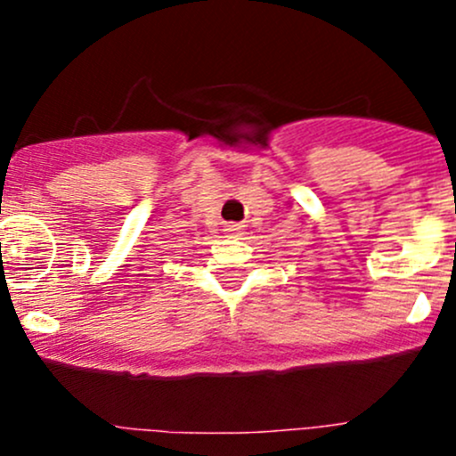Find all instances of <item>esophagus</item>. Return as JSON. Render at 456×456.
I'll return each instance as SVG.
<instances>
[{
  "label": "esophagus",
  "mask_w": 456,
  "mask_h": 456,
  "mask_svg": "<svg viewBox=\"0 0 456 456\" xmlns=\"http://www.w3.org/2000/svg\"><path fill=\"white\" fill-rule=\"evenodd\" d=\"M229 232L238 233V232H240V224H229Z\"/></svg>",
  "instance_id": "1"
}]
</instances>
